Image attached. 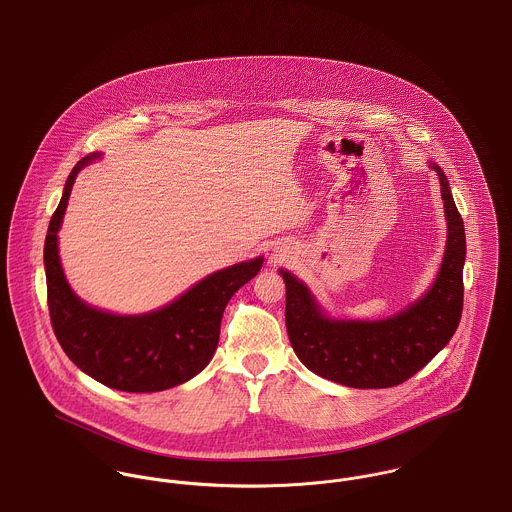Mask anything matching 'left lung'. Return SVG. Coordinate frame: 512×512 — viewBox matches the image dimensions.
Listing matches in <instances>:
<instances>
[{
    "label": "left lung",
    "instance_id": "left-lung-1",
    "mask_svg": "<svg viewBox=\"0 0 512 512\" xmlns=\"http://www.w3.org/2000/svg\"><path fill=\"white\" fill-rule=\"evenodd\" d=\"M431 167L440 181L448 237L440 271L421 300L380 321L331 319L302 280L280 269L292 349L317 376L358 390L392 388L427 366L456 333L464 308L466 232L446 175L436 163Z\"/></svg>",
    "mask_w": 512,
    "mask_h": 512
}]
</instances>
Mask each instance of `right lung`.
<instances>
[{"mask_svg":"<svg viewBox=\"0 0 512 512\" xmlns=\"http://www.w3.org/2000/svg\"><path fill=\"white\" fill-rule=\"evenodd\" d=\"M101 154L79 159L50 218L44 241L48 312L54 335L81 372L107 388L148 394L175 388L206 368L218 347L222 315L263 257L206 276L156 312L115 315L87 306L72 292L58 257V230L79 171Z\"/></svg>","mask_w":512,"mask_h":512,"instance_id":"1","label":"right lung"}]
</instances>
